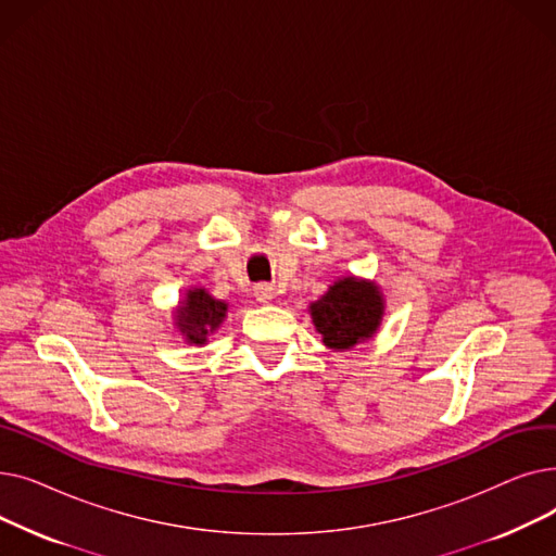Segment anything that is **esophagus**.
<instances>
[{
    "mask_svg": "<svg viewBox=\"0 0 556 556\" xmlns=\"http://www.w3.org/2000/svg\"><path fill=\"white\" fill-rule=\"evenodd\" d=\"M254 298L261 302V304H268L273 298H275V288L270 283H258L254 288Z\"/></svg>",
    "mask_w": 556,
    "mask_h": 556,
    "instance_id": "esophagus-1",
    "label": "esophagus"
}]
</instances>
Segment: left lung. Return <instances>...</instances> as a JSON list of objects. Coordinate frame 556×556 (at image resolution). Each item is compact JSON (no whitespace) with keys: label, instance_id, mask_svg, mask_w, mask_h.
Listing matches in <instances>:
<instances>
[{"label":"left lung","instance_id":"8db88e82","mask_svg":"<svg viewBox=\"0 0 556 556\" xmlns=\"http://www.w3.org/2000/svg\"><path fill=\"white\" fill-rule=\"evenodd\" d=\"M315 331L329 349H352L369 340L386 313L383 293L374 281L344 277L329 286L327 293L308 306Z\"/></svg>","mask_w":556,"mask_h":556}]
</instances>
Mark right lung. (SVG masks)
<instances>
[{
  "label": "right lung",
  "mask_w": 556,
  "mask_h": 556,
  "mask_svg": "<svg viewBox=\"0 0 556 556\" xmlns=\"http://www.w3.org/2000/svg\"><path fill=\"white\" fill-rule=\"evenodd\" d=\"M227 304L212 298L204 288H189L175 311V327L189 344H204L225 319Z\"/></svg>",
  "instance_id": "right-lung-1"
}]
</instances>
